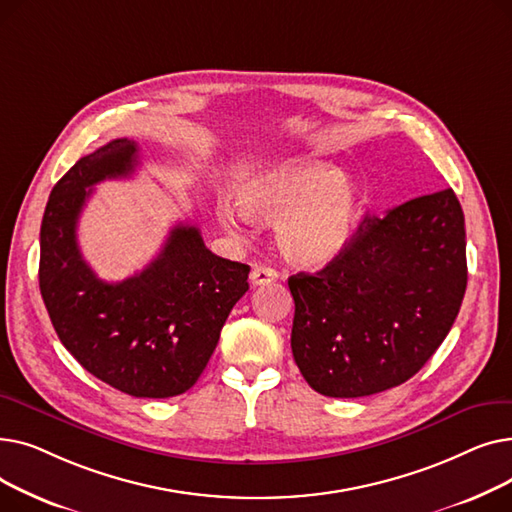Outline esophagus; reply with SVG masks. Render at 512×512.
I'll list each match as a JSON object with an SVG mask.
<instances>
[{
  "instance_id": "1",
  "label": "esophagus",
  "mask_w": 512,
  "mask_h": 512,
  "mask_svg": "<svg viewBox=\"0 0 512 512\" xmlns=\"http://www.w3.org/2000/svg\"><path fill=\"white\" fill-rule=\"evenodd\" d=\"M278 280V272L272 270V267H265V265H259L255 267V270L251 272V282L253 286H263V284H270Z\"/></svg>"
}]
</instances>
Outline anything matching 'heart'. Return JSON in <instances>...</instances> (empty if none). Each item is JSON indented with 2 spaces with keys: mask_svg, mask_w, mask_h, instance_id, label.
Masks as SVG:
<instances>
[{
  "mask_svg": "<svg viewBox=\"0 0 512 512\" xmlns=\"http://www.w3.org/2000/svg\"><path fill=\"white\" fill-rule=\"evenodd\" d=\"M234 199L247 218L272 220L280 251L299 265L319 267L340 257L357 234L363 195L342 170L321 161H286L240 180ZM220 222L236 230L230 209Z\"/></svg>",
  "mask_w": 512,
  "mask_h": 512,
  "instance_id": "obj_1",
  "label": "heart"
}]
</instances>
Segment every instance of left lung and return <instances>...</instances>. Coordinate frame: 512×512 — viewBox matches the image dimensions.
<instances>
[{
  "instance_id": "8db88e82",
  "label": "left lung",
  "mask_w": 512,
  "mask_h": 512,
  "mask_svg": "<svg viewBox=\"0 0 512 512\" xmlns=\"http://www.w3.org/2000/svg\"><path fill=\"white\" fill-rule=\"evenodd\" d=\"M465 215L452 188L365 215L348 249L288 278L290 346L307 384L359 398L400 386L448 336L467 288Z\"/></svg>"
}]
</instances>
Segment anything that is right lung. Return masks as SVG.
Listing matches in <instances>:
<instances>
[{
  "instance_id": "1",
  "label": "right lung",
  "mask_w": 512,
  "mask_h": 512,
  "mask_svg": "<svg viewBox=\"0 0 512 512\" xmlns=\"http://www.w3.org/2000/svg\"><path fill=\"white\" fill-rule=\"evenodd\" d=\"M137 164V143L116 139L80 157L53 186L39 288L62 344L97 380L137 398H170L199 380L249 290L251 267L213 255L197 226L178 224L141 274L99 280L78 249L80 211L97 182L126 178Z\"/></svg>"
}]
</instances>
